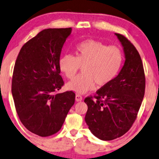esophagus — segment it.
<instances>
[{
  "mask_svg": "<svg viewBox=\"0 0 159 159\" xmlns=\"http://www.w3.org/2000/svg\"><path fill=\"white\" fill-rule=\"evenodd\" d=\"M75 100L77 102H80V101L82 100V97L80 95H76Z\"/></svg>",
  "mask_w": 159,
  "mask_h": 159,
  "instance_id": "obj_1",
  "label": "esophagus"
}]
</instances>
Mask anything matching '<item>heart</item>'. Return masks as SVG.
Listing matches in <instances>:
<instances>
[{
	"instance_id": "1",
	"label": "heart",
	"mask_w": 159,
	"mask_h": 159,
	"mask_svg": "<svg viewBox=\"0 0 159 159\" xmlns=\"http://www.w3.org/2000/svg\"><path fill=\"white\" fill-rule=\"evenodd\" d=\"M122 63L123 53L120 48L88 39L77 44L75 56H61L59 65L61 72L70 80L82 66V74L66 85L69 90L82 95L94 89L95 83L99 86L110 83L118 75Z\"/></svg>"
}]
</instances>
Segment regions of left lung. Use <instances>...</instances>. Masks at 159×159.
<instances>
[{
  "mask_svg": "<svg viewBox=\"0 0 159 159\" xmlns=\"http://www.w3.org/2000/svg\"><path fill=\"white\" fill-rule=\"evenodd\" d=\"M123 49L125 62L118 75L96 92L95 100L84 99L85 122L91 133L102 141L123 135L134 123L145 93L146 79L142 60L125 36L115 34Z\"/></svg>",
  "mask_w": 159,
  "mask_h": 159,
  "instance_id": "8db88e82",
  "label": "left lung"
}]
</instances>
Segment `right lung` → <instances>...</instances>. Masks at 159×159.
Segmentation results:
<instances>
[{"mask_svg": "<svg viewBox=\"0 0 159 159\" xmlns=\"http://www.w3.org/2000/svg\"><path fill=\"white\" fill-rule=\"evenodd\" d=\"M72 28L47 29L23 46L16 61L12 95L20 122L41 137L58 132L75 103L72 91L55 94L64 84L59 61Z\"/></svg>", "mask_w": 159, "mask_h": 159, "instance_id": "1", "label": "right lung"}]
</instances>
